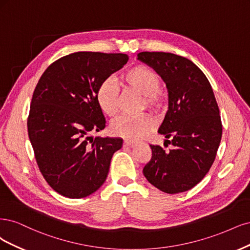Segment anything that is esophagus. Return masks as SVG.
Masks as SVG:
<instances>
[{
    "label": "esophagus",
    "instance_id": "esophagus-1",
    "mask_svg": "<svg viewBox=\"0 0 250 250\" xmlns=\"http://www.w3.org/2000/svg\"><path fill=\"white\" fill-rule=\"evenodd\" d=\"M124 146H126V147H134V146H137V142L132 141V140H125Z\"/></svg>",
    "mask_w": 250,
    "mask_h": 250
}]
</instances>
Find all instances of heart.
I'll return each instance as SVG.
<instances>
[{
	"instance_id": "heart-1",
	"label": "heart",
	"mask_w": 250,
	"mask_h": 250,
	"mask_svg": "<svg viewBox=\"0 0 250 250\" xmlns=\"http://www.w3.org/2000/svg\"><path fill=\"white\" fill-rule=\"evenodd\" d=\"M118 83L125 89L135 91L143 96L144 104L150 109L162 106L163 98L159 92L160 79L154 71L144 67L135 66L120 76ZM96 104L104 115L114 116L118 110V91L115 84L107 80L103 82L95 94ZM154 120L147 114L137 116H122L111 125V131L115 136L130 140H139L154 128Z\"/></svg>"
}]
</instances>
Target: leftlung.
Returning <instances> with one entry per match:
<instances>
[{
    "label": "left lung",
    "mask_w": 250,
    "mask_h": 250,
    "mask_svg": "<svg viewBox=\"0 0 250 250\" xmlns=\"http://www.w3.org/2000/svg\"><path fill=\"white\" fill-rule=\"evenodd\" d=\"M139 61L154 68L168 91V111L159 133L173 148L165 152L150 146L151 159L143 174L156 188L169 194L197 185L216 158L222 125L212 86L191 60L163 52H142Z\"/></svg>",
    "instance_id": "left-lung-1"
}]
</instances>
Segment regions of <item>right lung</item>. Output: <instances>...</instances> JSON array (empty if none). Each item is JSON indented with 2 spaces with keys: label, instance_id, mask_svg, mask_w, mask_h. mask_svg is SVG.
Masks as SVG:
<instances>
[{
  "label": "right lung",
  "instance_id": "right-lung-1",
  "mask_svg": "<svg viewBox=\"0 0 250 250\" xmlns=\"http://www.w3.org/2000/svg\"><path fill=\"white\" fill-rule=\"evenodd\" d=\"M125 54L78 52L45 69L32 96L28 134L40 172L59 194L83 198L106 181L122 138L89 136L106 126L100 85L123 68Z\"/></svg>",
  "mask_w": 250,
  "mask_h": 250
}]
</instances>
